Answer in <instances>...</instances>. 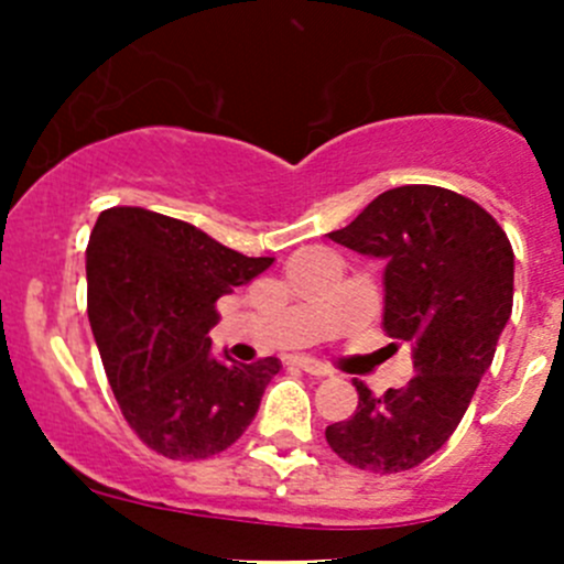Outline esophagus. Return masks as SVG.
Returning <instances> with one entry per match:
<instances>
[{"mask_svg": "<svg viewBox=\"0 0 564 564\" xmlns=\"http://www.w3.org/2000/svg\"><path fill=\"white\" fill-rule=\"evenodd\" d=\"M294 366H300L305 373H311V377H329V368L322 366L318 360H311V357H294Z\"/></svg>", "mask_w": 564, "mask_h": 564, "instance_id": "obj_1", "label": "esophagus"}]
</instances>
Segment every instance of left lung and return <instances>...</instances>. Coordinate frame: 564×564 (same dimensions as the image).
Masks as SVG:
<instances>
[{"instance_id": "obj_1", "label": "left lung", "mask_w": 564, "mask_h": 564, "mask_svg": "<svg viewBox=\"0 0 564 564\" xmlns=\"http://www.w3.org/2000/svg\"><path fill=\"white\" fill-rule=\"evenodd\" d=\"M329 240L384 261V329L412 346L417 377L327 425V445L357 469L392 475L434 456L458 429L513 311V248L471 198L403 185L373 198Z\"/></svg>"}]
</instances>
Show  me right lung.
I'll return each mask as SVG.
<instances>
[{"instance_id": "add662e5", "label": "right lung", "mask_w": 564, "mask_h": 564, "mask_svg": "<svg viewBox=\"0 0 564 564\" xmlns=\"http://www.w3.org/2000/svg\"><path fill=\"white\" fill-rule=\"evenodd\" d=\"M275 259L242 256L202 229L141 207L100 213L87 246V314L130 429L174 460L235 445L281 360L213 355L215 303Z\"/></svg>"}]
</instances>
